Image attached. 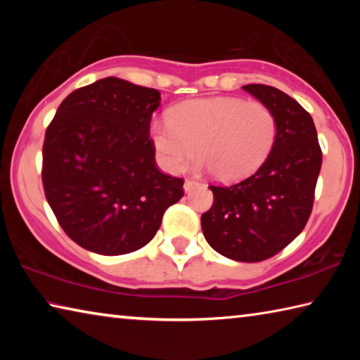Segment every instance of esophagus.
Returning <instances> with one entry per match:
<instances>
[{
	"label": "esophagus",
	"instance_id": "34e87169",
	"mask_svg": "<svg viewBox=\"0 0 360 360\" xmlns=\"http://www.w3.org/2000/svg\"><path fill=\"white\" fill-rule=\"evenodd\" d=\"M197 186H198V182L191 181V179H186V182H184V192H191Z\"/></svg>",
	"mask_w": 360,
	"mask_h": 360
}]
</instances>
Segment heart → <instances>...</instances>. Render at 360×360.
Segmentation results:
<instances>
[{
  "label": "heart",
  "mask_w": 360,
  "mask_h": 360,
  "mask_svg": "<svg viewBox=\"0 0 360 360\" xmlns=\"http://www.w3.org/2000/svg\"><path fill=\"white\" fill-rule=\"evenodd\" d=\"M276 129L275 114L265 103L214 96L173 106L168 120L152 122L149 141L168 173H179L198 149L197 168L231 182L248 178L266 160Z\"/></svg>",
  "instance_id": "1"
}]
</instances>
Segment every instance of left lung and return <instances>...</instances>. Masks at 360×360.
Here are the masks:
<instances>
[{
  "mask_svg": "<svg viewBox=\"0 0 360 360\" xmlns=\"http://www.w3.org/2000/svg\"><path fill=\"white\" fill-rule=\"evenodd\" d=\"M243 90L275 114V144L248 179L230 187L210 186L214 203L202 216V229L224 257L260 262L284 249L307 225L322 152L311 115L294 98L264 84L243 85Z\"/></svg>",
  "mask_w": 360,
  "mask_h": 360,
  "instance_id": "1",
  "label": "left lung"
}]
</instances>
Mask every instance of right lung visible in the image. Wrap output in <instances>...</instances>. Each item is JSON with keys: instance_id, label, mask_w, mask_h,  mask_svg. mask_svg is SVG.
<instances>
[{"instance_id": "1", "label": "right lung", "mask_w": 360, "mask_h": 360, "mask_svg": "<svg viewBox=\"0 0 360 360\" xmlns=\"http://www.w3.org/2000/svg\"><path fill=\"white\" fill-rule=\"evenodd\" d=\"M160 92L105 77L70 94L47 127L42 186L65 233L101 255L138 251L184 195L149 141Z\"/></svg>"}]
</instances>
